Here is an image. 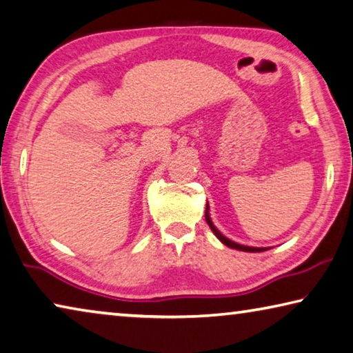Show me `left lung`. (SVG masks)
<instances>
[{"label":"left lung","mask_w":353,"mask_h":353,"mask_svg":"<svg viewBox=\"0 0 353 353\" xmlns=\"http://www.w3.org/2000/svg\"><path fill=\"white\" fill-rule=\"evenodd\" d=\"M205 219H206V223L210 225V228L212 230V233H214V234L217 236V239L221 241L222 244L227 245V247L236 248V250H241V252H252V253H255V252H265V250H268V247H248V245H241V244H238V242H234V241H231V239H228V238H225V236L221 233V231H219V230L214 227V223H212L211 217H210V206H208V203H206Z\"/></svg>","instance_id":"1"}]
</instances>
